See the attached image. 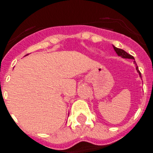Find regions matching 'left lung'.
Returning a JSON list of instances; mask_svg holds the SVG:
<instances>
[{
    "instance_id": "left-lung-1",
    "label": "left lung",
    "mask_w": 153,
    "mask_h": 153,
    "mask_svg": "<svg viewBox=\"0 0 153 153\" xmlns=\"http://www.w3.org/2000/svg\"><path fill=\"white\" fill-rule=\"evenodd\" d=\"M114 49L115 50V51H116V53H117L118 56H120V57H122L123 58L133 59V60H134V57H133V56H131V54H129V53H128L127 52H125V51H124V50H122V49L117 48V47H114ZM134 62H135V61H134ZM136 69H137V71H138V72L139 73L140 76L142 77V75H141V73H140L139 70H138V67H136Z\"/></svg>"
}]
</instances>
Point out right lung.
Instances as JSON below:
<instances>
[{
  "label": "right lung",
  "instance_id": "right-lung-1",
  "mask_svg": "<svg viewBox=\"0 0 153 153\" xmlns=\"http://www.w3.org/2000/svg\"><path fill=\"white\" fill-rule=\"evenodd\" d=\"M27 55H28V54H27Z\"/></svg>",
  "mask_w": 153,
  "mask_h": 153
}]
</instances>
